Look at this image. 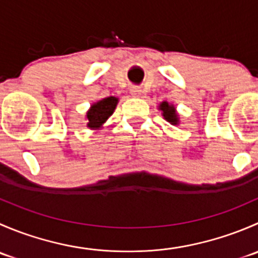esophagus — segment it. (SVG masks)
Masks as SVG:
<instances>
[{"label": "esophagus", "mask_w": 258, "mask_h": 258, "mask_svg": "<svg viewBox=\"0 0 258 258\" xmlns=\"http://www.w3.org/2000/svg\"><path fill=\"white\" fill-rule=\"evenodd\" d=\"M131 95L134 96V97H140V96L142 95V90L139 87H132L131 88Z\"/></svg>", "instance_id": "34e87169"}]
</instances>
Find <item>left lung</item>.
I'll use <instances>...</instances> for the list:
<instances>
[{"label": "left lung", "instance_id": "1", "mask_svg": "<svg viewBox=\"0 0 258 258\" xmlns=\"http://www.w3.org/2000/svg\"><path fill=\"white\" fill-rule=\"evenodd\" d=\"M158 110L162 112L163 118L167 122H170L173 126H178L179 124V117L177 111H176V107L172 105V103H168L167 101H162V102L158 105Z\"/></svg>", "mask_w": 258, "mask_h": 258}]
</instances>
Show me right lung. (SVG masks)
Returning <instances> with one entry per match:
<instances>
[{
    "label": "right lung",
    "mask_w": 258,
    "mask_h": 258,
    "mask_svg": "<svg viewBox=\"0 0 258 258\" xmlns=\"http://www.w3.org/2000/svg\"><path fill=\"white\" fill-rule=\"evenodd\" d=\"M118 103V98L110 96L102 100H98L91 105L88 111L86 112V119H87V127L93 131H97L103 127L108 118L112 116Z\"/></svg>",
    "instance_id": "add662e5"
}]
</instances>
